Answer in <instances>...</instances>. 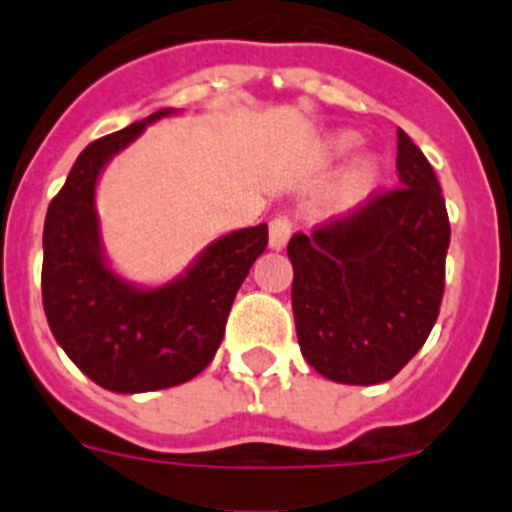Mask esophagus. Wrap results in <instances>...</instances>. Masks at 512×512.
<instances>
[{
    "label": "esophagus",
    "mask_w": 512,
    "mask_h": 512,
    "mask_svg": "<svg viewBox=\"0 0 512 512\" xmlns=\"http://www.w3.org/2000/svg\"><path fill=\"white\" fill-rule=\"evenodd\" d=\"M289 235H292V223L287 217H274L269 223V248L271 251H282L287 246Z\"/></svg>",
    "instance_id": "34e87169"
}]
</instances>
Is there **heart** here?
Listing matches in <instances>:
<instances>
[{
  "mask_svg": "<svg viewBox=\"0 0 512 512\" xmlns=\"http://www.w3.org/2000/svg\"><path fill=\"white\" fill-rule=\"evenodd\" d=\"M359 146V135L354 130H336L330 133L328 138L320 143V161L325 164H333V161H343ZM384 179V161L377 153H364V156L354 158V164L348 166V171L343 174L341 184L336 189V197H333V207L336 210H348V207H356L359 202H364L366 197H372L379 189Z\"/></svg>",
  "mask_w": 512,
  "mask_h": 512,
  "instance_id": "b5f03b06",
  "label": "heart"
}]
</instances>
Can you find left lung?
I'll list each match as a JSON object with an SVG mask.
<instances>
[{
  "mask_svg": "<svg viewBox=\"0 0 512 512\" xmlns=\"http://www.w3.org/2000/svg\"><path fill=\"white\" fill-rule=\"evenodd\" d=\"M397 174V192L287 246L300 351L330 382H387L438 318L451 225L436 174L405 130Z\"/></svg>",
  "mask_w": 512,
  "mask_h": 512,
  "instance_id": "obj_1",
  "label": "left lung"
}]
</instances>
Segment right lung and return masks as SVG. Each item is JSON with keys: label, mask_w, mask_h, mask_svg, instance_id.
<instances>
[{"label": "right lung", "mask_w": 512, "mask_h": 512, "mask_svg": "<svg viewBox=\"0 0 512 512\" xmlns=\"http://www.w3.org/2000/svg\"><path fill=\"white\" fill-rule=\"evenodd\" d=\"M174 115L166 107L89 143L45 215L43 310L53 338L92 382L120 395L176 387L210 364L235 292L269 241L264 223L230 230L164 284L130 282L112 266L97 212L102 171Z\"/></svg>", "instance_id": "obj_1"}]
</instances>
